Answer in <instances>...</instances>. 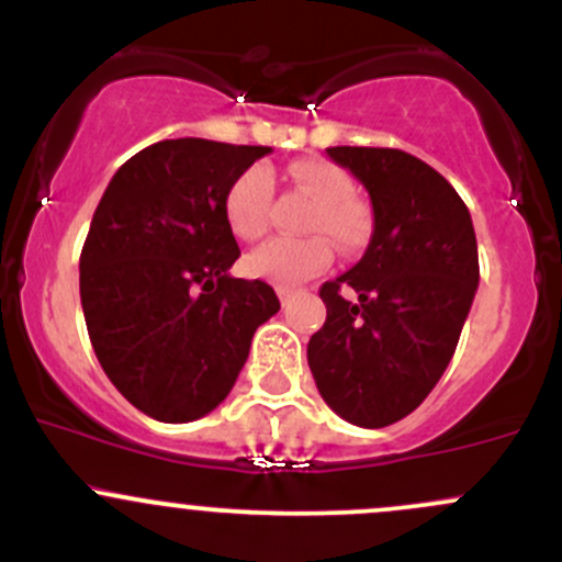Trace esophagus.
<instances>
[{"label":"esophagus","mask_w":562,"mask_h":562,"mask_svg":"<svg viewBox=\"0 0 562 562\" xmlns=\"http://www.w3.org/2000/svg\"><path fill=\"white\" fill-rule=\"evenodd\" d=\"M277 295H280V301L285 304V301L293 295V288H277Z\"/></svg>","instance_id":"obj_1"}]
</instances>
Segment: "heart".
Returning a JSON list of instances; mask_svg holds the SVG:
<instances>
[{"mask_svg":"<svg viewBox=\"0 0 562 562\" xmlns=\"http://www.w3.org/2000/svg\"><path fill=\"white\" fill-rule=\"evenodd\" d=\"M288 176L317 200L306 218V232L314 234L304 239H269L261 248L252 250L245 261L248 274L277 288L299 285L328 267L333 250L324 239L326 236L336 248L349 252L362 248L371 234L368 207L351 196L355 183L338 165L325 162V159H299L288 168ZM271 191H274L271 176L261 165H252L234 178L224 196V215L234 237L258 239L267 232ZM319 233L326 236L319 238Z\"/></svg>","mask_w":562,"mask_h":562,"instance_id":"obj_1","label":"heart"}]
</instances>
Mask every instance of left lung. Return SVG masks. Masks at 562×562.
Masks as SVG:
<instances>
[{
    "label": "left lung",
    "instance_id": "obj_1",
    "mask_svg": "<svg viewBox=\"0 0 562 562\" xmlns=\"http://www.w3.org/2000/svg\"><path fill=\"white\" fill-rule=\"evenodd\" d=\"M328 157L371 194L373 234L366 256L319 288L328 317L306 360L338 416L381 429L446 373L480 282L477 239L464 200L413 154L333 146ZM344 286L358 299L344 300Z\"/></svg>",
    "mask_w": 562,
    "mask_h": 562
}]
</instances>
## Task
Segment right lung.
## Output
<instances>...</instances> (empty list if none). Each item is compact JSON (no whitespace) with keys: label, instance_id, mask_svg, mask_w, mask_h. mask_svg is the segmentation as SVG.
<instances>
[{"label":"right lung","instance_id":"add662e5","mask_svg":"<svg viewBox=\"0 0 562 562\" xmlns=\"http://www.w3.org/2000/svg\"><path fill=\"white\" fill-rule=\"evenodd\" d=\"M269 146L176 138L114 172L79 256L92 349L127 403L183 424L224 403L252 333L280 301L261 280L229 277L239 258L224 196Z\"/></svg>","mask_w":562,"mask_h":562}]
</instances>
